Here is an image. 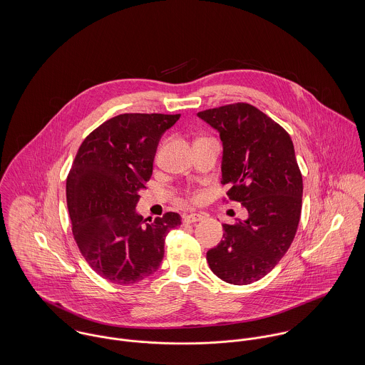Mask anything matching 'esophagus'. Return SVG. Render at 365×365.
Returning <instances> with one entry per match:
<instances>
[{"mask_svg":"<svg viewBox=\"0 0 365 365\" xmlns=\"http://www.w3.org/2000/svg\"><path fill=\"white\" fill-rule=\"evenodd\" d=\"M202 219H205V216L201 213H190V215L184 216V223H197Z\"/></svg>","mask_w":365,"mask_h":365,"instance_id":"1","label":"esophagus"}]
</instances>
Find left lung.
Here are the masks:
<instances>
[{"mask_svg": "<svg viewBox=\"0 0 365 365\" xmlns=\"http://www.w3.org/2000/svg\"><path fill=\"white\" fill-rule=\"evenodd\" d=\"M217 130L220 184L230 200L247 209V219L223 225V240L207 253L220 279L247 285L267 275L289 249L301 217L302 175L289 135L250 104L225 105L198 112Z\"/></svg>", "mask_w": 365, "mask_h": 365, "instance_id": "1", "label": "left lung"}]
</instances>
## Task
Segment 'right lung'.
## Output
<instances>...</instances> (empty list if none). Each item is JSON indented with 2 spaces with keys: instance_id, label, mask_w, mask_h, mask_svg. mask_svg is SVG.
Listing matches in <instances>:
<instances>
[{
  "instance_id": "right-lung-1",
  "label": "right lung",
  "mask_w": 365,
  "mask_h": 365,
  "mask_svg": "<svg viewBox=\"0 0 365 365\" xmlns=\"http://www.w3.org/2000/svg\"><path fill=\"white\" fill-rule=\"evenodd\" d=\"M178 119V113L110 118L84 139L68 173L74 240L90 267L113 284L132 285L155 274L167 233L181 225L175 212L152 220L136 210L158 142Z\"/></svg>"
}]
</instances>
